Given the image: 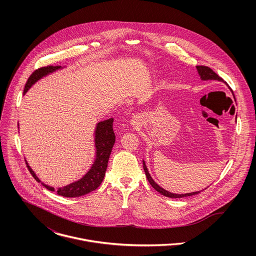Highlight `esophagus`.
<instances>
[{"label":"esophagus","mask_w":256,"mask_h":256,"mask_svg":"<svg viewBox=\"0 0 256 256\" xmlns=\"http://www.w3.org/2000/svg\"><path fill=\"white\" fill-rule=\"evenodd\" d=\"M134 123H135V121H134Z\"/></svg>","instance_id":"esophagus-1"}]
</instances>
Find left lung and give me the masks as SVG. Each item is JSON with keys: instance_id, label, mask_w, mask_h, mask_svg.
Wrapping results in <instances>:
<instances>
[{"instance_id": "8db88e82", "label": "left lung", "mask_w": 256, "mask_h": 256, "mask_svg": "<svg viewBox=\"0 0 256 256\" xmlns=\"http://www.w3.org/2000/svg\"><path fill=\"white\" fill-rule=\"evenodd\" d=\"M196 69L198 71V74L200 76V78L202 80H219V82H224V80L219 76L217 74L215 73L212 69H210L209 67H206V66H196ZM143 168H144V170H145V174H146V180L148 182H150V184L152 186V188L154 190H156L158 193H160L162 195L166 196V197H170V198H182V197H187V196H192V195H195V194H198L200 193L201 191H196V192H191V193H185V194H176V193H172L164 188H162L158 184L154 182V180L152 178L150 174H148V168H146V164H145V160H143ZM206 189V188H205Z\"/></svg>"}]
</instances>
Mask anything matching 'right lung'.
<instances>
[{"instance_id": "add662e5", "label": "right lung", "mask_w": 256, "mask_h": 256, "mask_svg": "<svg viewBox=\"0 0 256 256\" xmlns=\"http://www.w3.org/2000/svg\"><path fill=\"white\" fill-rule=\"evenodd\" d=\"M60 69H62L61 66H47V67H42L40 69L36 70L28 78L26 84L24 94H26V92L36 82L37 80ZM112 126H113V118L100 121L96 124V131H94V146H96L94 162L92 164L90 168L88 170V172L80 180L70 183L66 186L55 189L52 186L41 182V180L37 178L36 174L28 166L26 160V164L30 172L32 174V176L34 178L37 182L41 183L45 188H47L50 191H56L58 195H61L64 197H70V198L80 197L96 190L104 178L111 150L115 143V135H114Z\"/></svg>"}]
</instances>
